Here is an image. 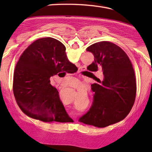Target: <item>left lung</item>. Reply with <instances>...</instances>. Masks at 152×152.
<instances>
[{
  "label": "left lung",
  "mask_w": 152,
  "mask_h": 152,
  "mask_svg": "<svg viewBox=\"0 0 152 152\" xmlns=\"http://www.w3.org/2000/svg\"><path fill=\"white\" fill-rule=\"evenodd\" d=\"M86 50L95 57L87 69L92 72L102 69L104 78L91 85L95 92L92 104L78 121L105 127L124 119L133 107L137 92L134 71L127 55L114 43L99 42Z\"/></svg>",
  "instance_id": "8db88e82"
}]
</instances>
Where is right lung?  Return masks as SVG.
<instances>
[{
	"label": "right lung",
	"mask_w": 152,
	"mask_h": 152,
	"mask_svg": "<svg viewBox=\"0 0 152 152\" xmlns=\"http://www.w3.org/2000/svg\"><path fill=\"white\" fill-rule=\"evenodd\" d=\"M65 50V46L55 38H40L23 51L18 61L13 91L19 108L29 117L44 122L72 120L50 80L60 72H75L76 66L68 59Z\"/></svg>",
	"instance_id": "right-lung-1"
}]
</instances>
